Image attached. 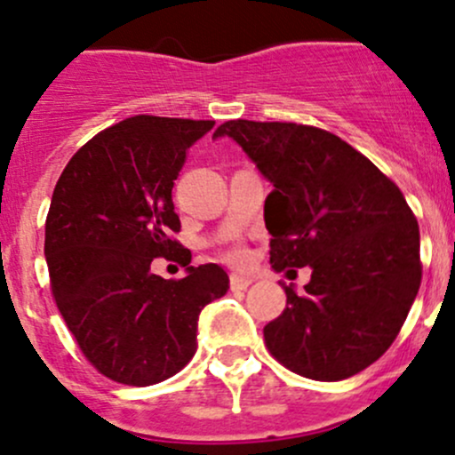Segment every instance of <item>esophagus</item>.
I'll list each match as a JSON object with an SVG mask.
<instances>
[{
  "instance_id": "34e87169",
  "label": "esophagus",
  "mask_w": 455,
  "mask_h": 455,
  "mask_svg": "<svg viewBox=\"0 0 455 455\" xmlns=\"http://www.w3.org/2000/svg\"><path fill=\"white\" fill-rule=\"evenodd\" d=\"M252 284L251 276H243V274H231V289L233 291H243Z\"/></svg>"
}]
</instances>
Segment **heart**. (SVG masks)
Masks as SVG:
<instances>
[{
	"instance_id": "heart-1",
	"label": "heart",
	"mask_w": 455,
	"mask_h": 455,
	"mask_svg": "<svg viewBox=\"0 0 455 455\" xmlns=\"http://www.w3.org/2000/svg\"><path fill=\"white\" fill-rule=\"evenodd\" d=\"M227 259L231 263H243V261H246V251H243V248H239V246L231 248V251L227 252Z\"/></svg>"
}]
</instances>
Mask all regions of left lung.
<instances>
[{
	"instance_id": "1",
	"label": "left lung",
	"mask_w": 455,
	"mask_h": 455,
	"mask_svg": "<svg viewBox=\"0 0 455 455\" xmlns=\"http://www.w3.org/2000/svg\"><path fill=\"white\" fill-rule=\"evenodd\" d=\"M228 136L274 189L266 198L269 263L313 269L298 296L263 328L289 371L337 382L391 347L419 284V224L399 188L331 132L296 123L228 121Z\"/></svg>"
}]
</instances>
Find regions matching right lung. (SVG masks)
<instances>
[{
	"mask_svg": "<svg viewBox=\"0 0 455 455\" xmlns=\"http://www.w3.org/2000/svg\"><path fill=\"white\" fill-rule=\"evenodd\" d=\"M213 121L140 116L88 140L60 174L44 222V257L60 315L88 363L114 382L151 387L196 354L198 315L222 298L216 263L189 266L172 186L188 151ZM164 256L188 269L166 282Z\"/></svg>",
	"mask_w": 455,
	"mask_h": 455,
	"instance_id": "obj_1",
	"label": "right lung"
}]
</instances>
